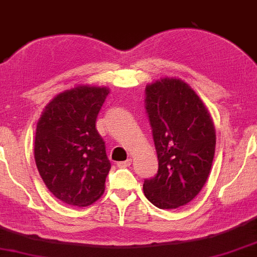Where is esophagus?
<instances>
[{"label": "esophagus", "mask_w": 257, "mask_h": 257, "mask_svg": "<svg viewBox=\"0 0 257 257\" xmlns=\"http://www.w3.org/2000/svg\"><path fill=\"white\" fill-rule=\"evenodd\" d=\"M131 165H132V159H126L124 162L117 163V166H118V168H128V166Z\"/></svg>", "instance_id": "esophagus-1"}]
</instances>
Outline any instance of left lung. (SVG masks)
<instances>
[{"label":"left lung","instance_id":"obj_1","mask_svg":"<svg viewBox=\"0 0 257 257\" xmlns=\"http://www.w3.org/2000/svg\"><path fill=\"white\" fill-rule=\"evenodd\" d=\"M145 103L159 164L158 174L145 179V196L158 208H178L195 199L208 178L214 123L196 92L178 78L148 83Z\"/></svg>","mask_w":257,"mask_h":257}]
</instances>
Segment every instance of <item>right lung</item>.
<instances>
[{
	"label": "right lung",
	"mask_w": 257,
	"mask_h": 257,
	"mask_svg": "<svg viewBox=\"0 0 257 257\" xmlns=\"http://www.w3.org/2000/svg\"><path fill=\"white\" fill-rule=\"evenodd\" d=\"M110 89L79 85L58 93L37 123L35 160L52 195L86 207L103 195L111 169L95 120Z\"/></svg>",
	"instance_id": "1"
}]
</instances>
